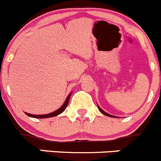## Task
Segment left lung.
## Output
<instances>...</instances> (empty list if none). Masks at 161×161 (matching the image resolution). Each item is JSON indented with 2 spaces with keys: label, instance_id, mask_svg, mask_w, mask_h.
<instances>
[{
  "label": "left lung",
  "instance_id": "left-lung-1",
  "mask_svg": "<svg viewBox=\"0 0 161 161\" xmlns=\"http://www.w3.org/2000/svg\"><path fill=\"white\" fill-rule=\"evenodd\" d=\"M98 109H99V110H100V112H101V113H103V114H104V115H106V116H108V117H114V116H112V115H109V114H106V112H104V111H103V109H100V108L98 107Z\"/></svg>",
  "mask_w": 161,
  "mask_h": 161
}]
</instances>
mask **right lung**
<instances>
[{"instance_id": "1", "label": "right lung", "mask_w": 161, "mask_h": 161, "mask_svg": "<svg viewBox=\"0 0 161 161\" xmlns=\"http://www.w3.org/2000/svg\"><path fill=\"white\" fill-rule=\"evenodd\" d=\"M70 95L71 94H69V95H68V97L66 98V100L65 101L64 104L63 105V106H61V107L59 108L58 109H57V110L54 111V112L51 113V114H44V115H33V114H27V113H25V114H26L27 116H29V117H34V118H48V117H55V116L58 115V114H62V113L63 112V111L66 109V108L67 107V105H68V103H69V97H70Z\"/></svg>"}]
</instances>
